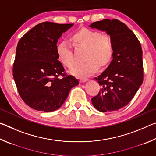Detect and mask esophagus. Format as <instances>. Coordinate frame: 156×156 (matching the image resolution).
Instances as JSON below:
<instances>
[{"instance_id":"esophagus-1","label":"esophagus","mask_w":156,"mask_h":156,"mask_svg":"<svg viewBox=\"0 0 156 156\" xmlns=\"http://www.w3.org/2000/svg\"><path fill=\"white\" fill-rule=\"evenodd\" d=\"M87 80H88L87 78H80V82L81 83H84V82H86V81H87Z\"/></svg>"}]
</instances>
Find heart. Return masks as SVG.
Masks as SVG:
<instances>
[{
  "instance_id": "1",
  "label": "heart",
  "mask_w": 156,
  "mask_h": 156,
  "mask_svg": "<svg viewBox=\"0 0 156 156\" xmlns=\"http://www.w3.org/2000/svg\"><path fill=\"white\" fill-rule=\"evenodd\" d=\"M70 43L76 49H84L83 60L85 62L73 67L72 72L80 77L92 74L97 69H102L109 64L114 54L113 42L109 34L83 27L71 35ZM58 58L68 68L74 65V55L70 44L63 42L56 47Z\"/></svg>"
}]
</instances>
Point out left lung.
I'll list each match as a JSON object with an SVG mask.
<instances>
[{"label": "left lung", "instance_id": "obj_1", "mask_svg": "<svg viewBox=\"0 0 156 156\" xmlns=\"http://www.w3.org/2000/svg\"><path fill=\"white\" fill-rule=\"evenodd\" d=\"M112 37L114 54L106 70L95 79L101 86L91 102L101 112L117 111L128 105L143 81L142 50L136 36L117 19H104L90 25Z\"/></svg>", "mask_w": 156, "mask_h": 156}]
</instances>
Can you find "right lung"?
Segmentation results:
<instances>
[{
    "mask_svg": "<svg viewBox=\"0 0 156 156\" xmlns=\"http://www.w3.org/2000/svg\"><path fill=\"white\" fill-rule=\"evenodd\" d=\"M73 25L42 23L18 42L13 76L21 98L34 109L44 112L58 109L71 89L79 83L78 79L67 74L56 54L58 41Z\"/></svg>",
    "mask_w": 156,
    "mask_h": 156,
    "instance_id": "obj_1",
    "label": "right lung"
}]
</instances>
